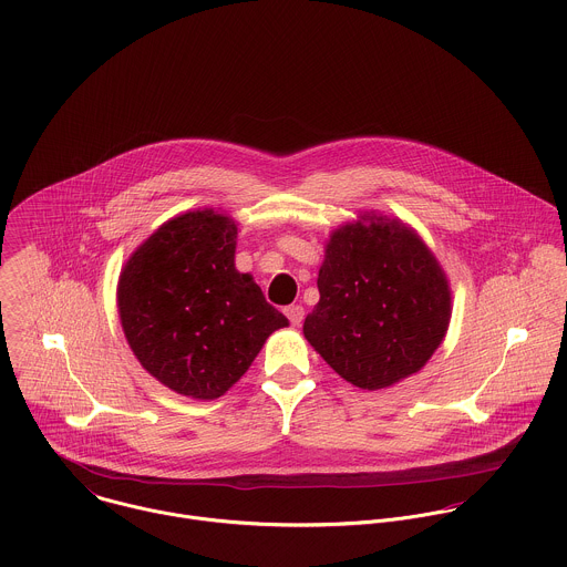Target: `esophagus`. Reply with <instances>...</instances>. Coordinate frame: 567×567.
<instances>
[{
  "mask_svg": "<svg viewBox=\"0 0 567 567\" xmlns=\"http://www.w3.org/2000/svg\"><path fill=\"white\" fill-rule=\"evenodd\" d=\"M284 312H286L288 321H290L292 324H301L303 317H306V310H303V306H288Z\"/></svg>",
  "mask_w": 567,
  "mask_h": 567,
  "instance_id": "esophagus-1",
  "label": "esophagus"
}]
</instances>
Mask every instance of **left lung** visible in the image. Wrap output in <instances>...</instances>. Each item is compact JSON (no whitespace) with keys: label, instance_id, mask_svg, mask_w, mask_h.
I'll use <instances>...</instances> for the list:
<instances>
[{"label":"left lung","instance_id":"1","mask_svg":"<svg viewBox=\"0 0 567 567\" xmlns=\"http://www.w3.org/2000/svg\"><path fill=\"white\" fill-rule=\"evenodd\" d=\"M321 299L303 333L324 362L364 391L398 384L439 349L452 292L425 243L398 218L364 214L329 236Z\"/></svg>","mask_w":567,"mask_h":567}]
</instances>
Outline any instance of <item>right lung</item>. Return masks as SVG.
Returning <instances> with one entry per match:
<instances>
[{
	"label": "right lung",
	"instance_id": "1",
	"mask_svg": "<svg viewBox=\"0 0 567 567\" xmlns=\"http://www.w3.org/2000/svg\"><path fill=\"white\" fill-rule=\"evenodd\" d=\"M238 225L214 209L187 212L142 244L117 284L124 336L169 391L216 400L288 319L236 268Z\"/></svg>",
	"mask_w": 567,
	"mask_h": 567
}]
</instances>
